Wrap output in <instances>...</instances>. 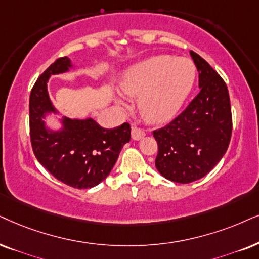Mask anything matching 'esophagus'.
Returning <instances> with one entry per match:
<instances>
[{"label": "esophagus", "mask_w": 259, "mask_h": 259, "mask_svg": "<svg viewBox=\"0 0 259 259\" xmlns=\"http://www.w3.org/2000/svg\"><path fill=\"white\" fill-rule=\"evenodd\" d=\"M145 135H146V133L143 132V130H141V129H139V127H136V126H133L132 127V137H133V140L139 141L141 139H143V137H145Z\"/></svg>", "instance_id": "34e87169"}]
</instances>
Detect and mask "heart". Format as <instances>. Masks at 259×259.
<instances>
[{
  "instance_id": "heart-1",
  "label": "heart",
  "mask_w": 259,
  "mask_h": 259,
  "mask_svg": "<svg viewBox=\"0 0 259 259\" xmlns=\"http://www.w3.org/2000/svg\"><path fill=\"white\" fill-rule=\"evenodd\" d=\"M196 67L189 58L159 55L133 65L119 87L126 96L139 98V110L150 123H165L178 113L194 87ZM116 103H124L117 98Z\"/></svg>"
}]
</instances>
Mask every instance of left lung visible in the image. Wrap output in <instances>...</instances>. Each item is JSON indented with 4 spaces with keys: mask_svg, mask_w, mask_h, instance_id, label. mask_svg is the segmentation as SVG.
I'll use <instances>...</instances> for the list:
<instances>
[{
    "mask_svg": "<svg viewBox=\"0 0 259 259\" xmlns=\"http://www.w3.org/2000/svg\"><path fill=\"white\" fill-rule=\"evenodd\" d=\"M198 71L199 93L168 125L153 132L155 166L171 182L188 184L208 175L228 148L232 135L227 86L199 55L190 51Z\"/></svg>",
    "mask_w": 259,
    "mask_h": 259,
    "instance_id": "8db88e82",
    "label": "left lung"
}]
</instances>
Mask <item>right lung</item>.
Wrapping results in <instances>:
<instances>
[{"mask_svg":"<svg viewBox=\"0 0 259 259\" xmlns=\"http://www.w3.org/2000/svg\"><path fill=\"white\" fill-rule=\"evenodd\" d=\"M71 69L70 58H58L34 83L29 96L31 142L35 158L55 178L71 188L90 189L110 175L123 146L130 141L132 129L127 123L105 129L91 117L65 116L58 118V129L49 127L48 116H61L49 97V78Z\"/></svg>","mask_w":259,"mask_h":259,"instance_id":"1","label":"right lung"}]
</instances>
